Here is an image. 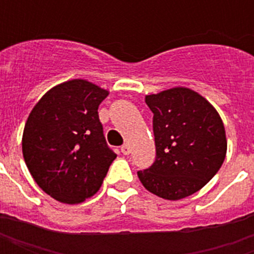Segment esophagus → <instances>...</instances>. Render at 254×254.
Segmentation results:
<instances>
[{"label":"esophagus","instance_id":"1","mask_svg":"<svg viewBox=\"0 0 254 254\" xmlns=\"http://www.w3.org/2000/svg\"><path fill=\"white\" fill-rule=\"evenodd\" d=\"M130 151H132V149H130V145H129V144H124L121 147V152L124 155H129L130 154Z\"/></svg>","mask_w":254,"mask_h":254}]
</instances>
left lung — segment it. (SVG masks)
Instances as JSON below:
<instances>
[{
  "label": "left lung",
  "instance_id": "obj_1",
  "mask_svg": "<svg viewBox=\"0 0 254 254\" xmlns=\"http://www.w3.org/2000/svg\"><path fill=\"white\" fill-rule=\"evenodd\" d=\"M154 113L156 159L137 171L144 188L166 200H180L200 190L223 165L227 151L222 118L193 89L174 87L145 96Z\"/></svg>",
  "mask_w": 254,
  "mask_h": 254
}]
</instances>
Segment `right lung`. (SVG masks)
I'll list each match as a JSON object with an SVG mask.
<instances>
[{
	"label": "right lung",
	"instance_id": "right-lung-1",
	"mask_svg": "<svg viewBox=\"0 0 254 254\" xmlns=\"http://www.w3.org/2000/svg\"><path fill=\"white\" fill-rule=\"evenodd\" d=\"M107 89L74 78L49 89L31 110L23 156L38 187L65 204L94 196L117 155L106 143L98 107Z\"/></svg>",
	"mask_w": 254,
	"mask_h": 254
}]
</instances>
